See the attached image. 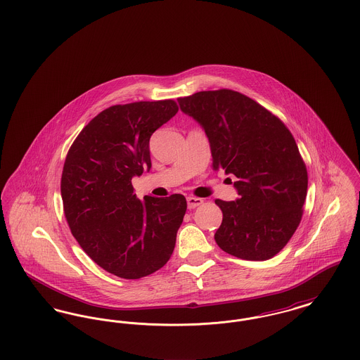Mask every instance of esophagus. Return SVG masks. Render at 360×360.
Listing matches in <instances>:
<instances>
[{"label": "esophagus", "instance_id": "1", "mask_svg": "<svg viewBox=\"0 0 360 360\" xmlns=\"http://www.w3.org/2000/svg\"><path fill=\"white\" fill-rule=\"evenodd\" d=\"M204 202L202 198H197V197H188V209H194L197 206L201 205Z\"/></svg>", "mask_w": 360, "mask_h": 360}]
</instances>
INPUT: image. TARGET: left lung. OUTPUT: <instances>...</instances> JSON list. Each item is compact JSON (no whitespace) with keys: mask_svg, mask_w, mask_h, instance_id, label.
<instances>
[{"mask_svg":"<svg viewBox=\"0 0 360 360\" xmlns=\"http://www.w3.org/2000/svg\"><path fill=\"white\" fill-rule=\"evenodd\" d=\"M210 144L213 170L238 178L236 201L216 200L223 223L217 245L245 260H267L290 240L302 217L307 166L286 125L250 97L229 90L178 98Z\"/></svg>","mask_w":360,"mask_h":360,"instance_id":"obj_1","label":"left lung"}]
</instances>
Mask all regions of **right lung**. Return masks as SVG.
Segmentation results:
<instances>
[{
    "mask_svg": "<svg viewBox=\"0 0 360 360\" xmlns=\"http://www.w3.org/2000/svg\"><path fill=\"white\" fill-rule=\"evenodd\" d=\"M176 112L172 100L110 106L81 131L65 160L60 193L71 233L100 267L124 279L167 263L186 213L182 194L140 201L132 186L151 169L150 137Z\"/></svg>",
    "mask_w": 360,
    "mask_h": 360,
    "instance_id": "obj_1",
    "label": "right lung"
}]
</instances>
